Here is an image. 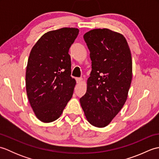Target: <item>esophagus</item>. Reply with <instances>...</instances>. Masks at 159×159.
<instances>
[{
  "instance_id": "1",
  "label": "esophagus",
  "mask_w": 159,
  "mask_h": 159,
  "mask_svg": "<svg viewBox=\"0 0 159 159\" xmlns=\"http://www.w3.org/2000/svg\"><path fill=\"white\" fill-rule=\"evenodd\" d=\"M76 80L77 83H79H79H81L83 82V79H82V78H76Z\"/></svg>"
}]
</instances>
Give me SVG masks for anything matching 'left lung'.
<instances>
[{
    "mask_svg": "<svg viewBox=\"0 0 159 159\" xmlns=\"http://www.w3.org/2000/svg\"><path fill=\"white\" fill-rule=\"evenodd\" d=\"M90 52L92 70L80 103L92 126H108L127 100L133 76L131 52L126 38L109 29L83 35Z\"/></svg>",
    "mask_w": 159,
    "mask_h": 159,
    "instance_id": "8db88e82",
    "label": "left lung"
}]
</instances>
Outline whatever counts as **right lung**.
I'll list each match as a JSON object with an SVG mask.
<instances>
[{"instance_id":"obj_1","label":"right lung","mask_w":159,"mask_h":159,"mask_svg":"<svg viewBox=\"0 0 159 159\" xmlns=\"http://www.w3.org/2000/svg\"><path fill=\"white\" fill-rule=\"evenodd\" d=\"M76 28H61L44 33L32 48L26 70V94L39 120L50 123L61 116L72 98L76 80L71 75V45Z\"/></svg>"}]
</instances>
